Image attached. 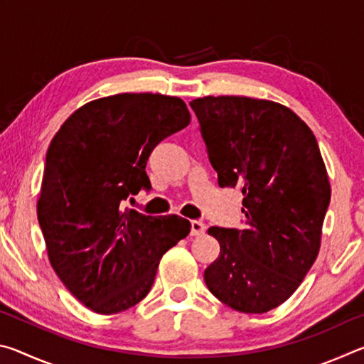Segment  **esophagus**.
Instances as JSON below:
<instances>
[{
  "label": "esophagus",
  "mask_w": 364,
  "mask_h": 364,
  "mask_svg": "<svg viewBox=\"0 0 364 364\" xmlns=\"http://www.w3.org/2000/svg\"><path fill=\"white\" fill-rule=\"evenodd\" d=\"M205 225L199 220H193L191 221V236H202L205 232Z\"/></svg>",
  "instance_id": "obj_1"
}]
</instances>
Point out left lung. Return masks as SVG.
<instances>
[{"instance_id":"8db88e82","label":"left lung","mask_w":364,"mask_h":364,"mask_svg":"<svg viewBox=\"0 0 364 364\" xmlns=\"http://www.w3.org/2000/svg\"><path fill=\"white\" fill-rule=\"evenodd\" d=\"M189 106L218 184L244 194L241 230H208L220 255L205 284L236 311L273 310L297 291L321 242L331 186L315 134L273 101L207 96Z\"/></svg>"}]
</instances>
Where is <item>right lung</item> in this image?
Returning <instances> with one entry per match:
<instances>
[{
  "instance_id": "obj_1",
  "label": "right lung",
  "mask_w": 364,
  "mask_h": 364,
  "mask_svg": "<svg viewBox=\"0 0 364 364\" xmlns=\"http://www.w3.org/2000/svg\"><path fill=\"white\" fill-rule=\"evenodd\" d=\"M189 122L180 97L123 93L85 104L49 144L38 223L51 267L90 310L114 315L136 305L160 258L189 234L178 215L125 207L151 189L146 164L154 147Z\"/></svg>"
}]
</instances>
